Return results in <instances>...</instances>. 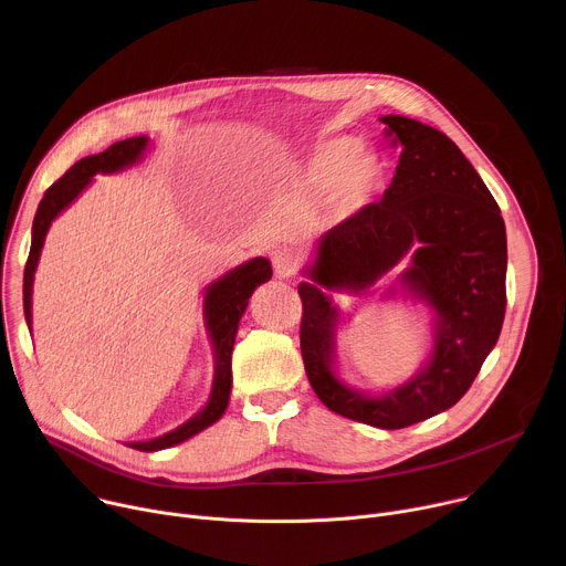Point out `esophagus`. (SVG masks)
Instances as JSON below:
<instances>
[{"label": "esophagus", "mask_w": 566, "mask_h": 566, "mask_svg": "<svg viewBox=\"0 0 566 566\" xmlns=\"http://www.w3.org/2000/svg\"><path fill=\"white\" fill-rule=\"evenodd\" d=\"M273 269L277 277H291L297 269V253L291 249H280L273 253Z\"/></svg>", "instance_id": "1"}]
</instances>
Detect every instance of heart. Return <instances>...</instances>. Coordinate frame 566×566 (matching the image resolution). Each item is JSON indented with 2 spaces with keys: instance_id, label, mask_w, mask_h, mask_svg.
Segmentation results:
<instances>
[{
  "instance_id": "heart-1",
  "label": "heart",
  "mask_w": 566,
  "mask_h": 566,
  "mask_svg": "<svg viewBox=\"0 0 566 566\" xmlns=\"http://www.w3.org/2000/svg\"><path fill=\"white\" fill-rule=\"evenodd\" d=\"M387 164L380 151L363 147L349 134L319 138L300 168V184L315 192L329 195V212L338 223L360 217L382 192Z\"/></svg>"
}]
</instances>
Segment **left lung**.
<instances>
[{
	"label": "left lung",
	"instance_id": "left-lung-1",
	"mask_svg": "<svg viewBox=\"0 0 566 566\" xmlns=\"http://www.w3.org/2000/svg\"><path fill=\"white\" fill-rule=\"evenodd\" d=\"M400 147L396 175L354 221L317 239L302 271L300 347L308 382L325 406L352 421L400 430L446 412L468 391L497 345L506 313V226L463 151L439 129L406 116H380ZM402 256L403 294L433 313V349L402 386L369 395L335 371L344 321L331 291L361 292ZM396 286L387 291V297Z\"/></svg>",
	"mask_w": 566,
	"mask_h": 566
}]
</instances>
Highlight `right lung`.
<instances>
[{
	"instance_id": "obj_1",
	"label": "right lung",
	"mask_w": 566,
	"mask_h": 566,
	"mask_svg": "<svg viewBox=\"0 0 566 566\" xmlns=\"http://www.w3.org/2000/svg\"><path fill=\"white\" fill-rule=\"evenodd\" d=\"M147 145H149L147 136H134V138L114 143L112 147H107L101 154L80 158L75 166H71L62 175V179H57L44 192V197L38 206L35 219H33L31 253H29V262L24 269V315H27L29 327L33 322V277H35V269H38V262H40V255L44 249V239H46L51 223L80 195H83V190L94 181L96 175H114V172H123V170L136 166L143 158ZM271 275H273L271 262L266 258H255V260H249L244 264L230 269L226 275H221L219 280L210 282L206 286L203 319H206V329H208L212 356H214V374H212V389H210L208 402L192 419H188L179 428L160 434L156 439L132 441V443H127L129 448L140 450V452L166 450V448L188 441L190 437L199 434L201 430L210 428L212 423H217L223 417V412L228 408V400H230V387H232L230 360H232V345H234V336L239 329V319H241V315H244L253 291L260 284L269 282Z\"/></svg>"
}]
</instances>
